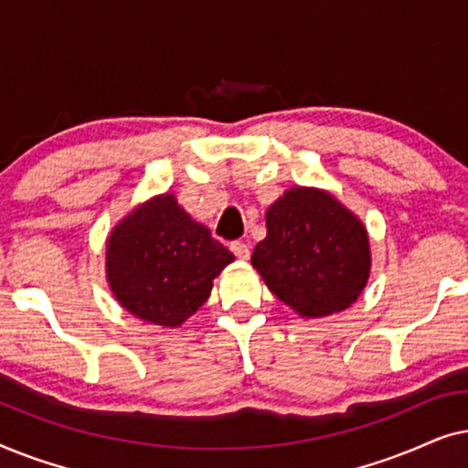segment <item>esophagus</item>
<instances>
[{
  "mask_svg": "<svg viewBox=\"0 0 468 468\" xmlns=\"http://www.w3.org/2000/svg\"><path fill=\"white\" fill-rule=\"evenodd\" d=\"M229 251H232L239 260H249V255H251V251H249V245H245V242H240V240H234L232 245H229Z\"/></svg>",
  "mask_w": 468,
  "mask_h": 468,
  "instance_id": "obj_1",
  "label": "esophagus"
}]
</instances>
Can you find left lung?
<instances>
[{"label": "left lung", "mask_w": 468, "mask_h": 468, "mask_svg": "<svg viewBox=\"0 0 468 468\" xmlns=\"http://www.w3.org/2000/svg\"><path fill=\"white\" fill-rule=\"evenodd\" d=\"M251 264L268 290L304 319L349 309L368 283L373 255L360 217L325 189L292 187L266 210Z\"/></svg>", "instance_id": "8db88e82"}]
</instances>
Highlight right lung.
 Here are the masks:
<instances>
[{
  "instance_id": "add662e5",
  "label": "right lung",
  "mask_w": 468,
  "mask_h": 468,
  "mask_svg": "<svg viewBox=\"0 0 468 468\" xmlns=\"http://www.w3.org/2000/svg\"><path fill=\"white\" fill-rule=\"evenodd\" d=\"M234 255L204 223L159 194L133 207L106 239V281L112 296L143 322L178 328L213 292Z\"/></svg>"
}]
</instances>
